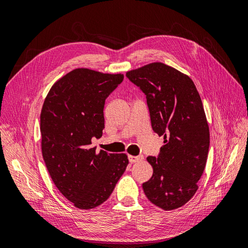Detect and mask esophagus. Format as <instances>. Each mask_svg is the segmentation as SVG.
Instances as JSON below:
<instances>
[{
	"label": "esophagus",
	"mask_w": 248,
	"mask_h": 248,
	"mask_svg": "<svg viewBox=\"0 0 248 248\" xmlns=\"http://www.w3.org/2000/svg\"><path fill=\"white\" fill-rule=\"evenodd\" d=\"M128 159L130 162H139L140 160L144 159V156L142 155H139V156H128Z\"/></svg>",
	"instance_id": "obj_1"
}]
</instances>
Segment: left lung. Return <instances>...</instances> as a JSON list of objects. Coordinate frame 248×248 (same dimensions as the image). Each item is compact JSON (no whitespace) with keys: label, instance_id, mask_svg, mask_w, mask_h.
<instances>
[{"label":"left lung","instance_id":"left-lung-1","mask_svg":"<svg viewBox=\"0 0 248 248\" xmlns=\"http://www.w3.org/2000/svg\"><path fill=\"white\" fill-rule=\"evenodd\" d=\"M146 95L153 131L163 137L153 175L142 183L148 200L163 210L182 207L198 190L206 167L210 132L202 99L189 77L163 63L126 73Z\"/></svg>","mask_w":248,"mask_h":248}]
</instances>
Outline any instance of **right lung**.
I'll use <instances>...</instances> for the list:
<instances>
[{"label":"right lung","mask_w":248,"mask_h":248,"mask_svg":"<svg viewBox=\"0 0 248 248\" xmlns=\"http://www.w3.org/2000/svg\"><path fill=\"white\" fill-rule=\"evenodd\" d=\"M124 76L78 68L56 81L40 115L42 156L57 188L79 209L106 202L128 164L126 154L97 153L103 108Z\"/></svg>","instance_id":"add662e5"}]
</instances>
